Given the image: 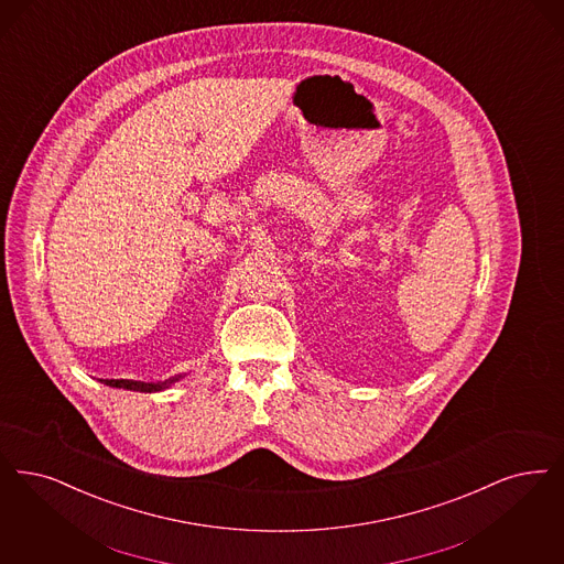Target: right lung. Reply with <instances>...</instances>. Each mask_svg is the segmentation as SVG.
I'll return each mask as SVG.
<instances>
[{"mask_svg": "<svg viewBox=\"0 0 564 564\" xmlns=\"http://www.w3.org/2000/svg\"><path fill=\"white\" fill-rule=\"evenodd\" d=\"M184 376H174L170 380H163V382H138V380H100L111 388H123V390H134V392H159V390H165L170 388L172 383L181 382Z\"/></svg>", "mask_w": 564, "mask_h": 564, "instance_id": "right-lung-1", "label": "right lung"}]
</instances>
